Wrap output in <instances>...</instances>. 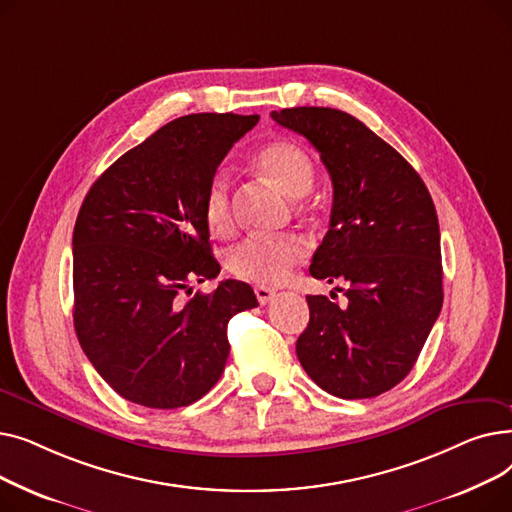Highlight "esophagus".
<instances>
[{
  "mask_svg": "<svg viewBox=\"0 0 512 512\" xmlns=\"http://www.w3.org/2000/svg\"><path fill=\"white\" fill-rule=\"evenodd\" d=\"M255 294H257V301L261 305H267L276 297V290L274 288H267V286H255Z\"/></svg>",
  "mask_w": 512,
  "mask_h": 512,
  "instance_id": "obj_1",
  "label": "esophagus"
}]
</instances>
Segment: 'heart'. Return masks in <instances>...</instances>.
I'll return each mask as SVG.
<instances>
[{"label":"heart","mask_w":512,"mask_h":512,"mask_svg":"<svg viewBox=\"0 0 512 512\" xmlns=\"http://www.w3.org/2000/svg\"><path fill=\"white\" fill-rule=\"evenodd\" d=\"M257 168L274 180L294 199L305 197L315 180V168L309 153L292 141L278 139L263 145L255 155ZM203 218L211 232L224 234L232 226L230 215V176L215 170L207 182L203 197ZM307 255L305 240L299 236H263L253 234L240 240L226 255V267L232 276L251 284L274 286L288 278L292 267Z\"/></svg>","instance_id":"heart-1"}]
</instances>
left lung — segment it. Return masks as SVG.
<instances>
[{
    "instance_id": "8db88e82",
    "label": "left lung",
    "mask_w": 512,
    "mask_h": 512,
    "mask_svg": "<svg viewBox=\"0 0 512 512\" xmlns=\"http://www.w3.org/2000/svg\"><path fill=\"white\" fill-rule=\"evenodd\" d=\"M272 118L303 134L330 172V230L309 274L346 282L348 301L309 294L297 357L326 392L373 398L407 378L442 309L434 201L409 161L355 116L290 107Z\"/></svg>"
}]
</instances>
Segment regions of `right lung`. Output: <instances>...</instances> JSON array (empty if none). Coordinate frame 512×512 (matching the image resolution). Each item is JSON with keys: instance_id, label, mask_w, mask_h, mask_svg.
<instances>
[{"instance_id": "1", "label": "right lung", "mask_w": 512, "mask_h": 512, "mask_svg": "<svg viewBox=\"0 0 512 512\" xmlns=\"http://www.w3.org/2000/svg\"><path fill=\"white\" fill-rule=\"evenodd\" d=\"M259 116L191 114L126 151L91 186L72 236L74 330L101 378L149 409H178L224 373L228 321L257 307L249 284L220 282L203 197Z\"/></svg>"}]
</instances>
